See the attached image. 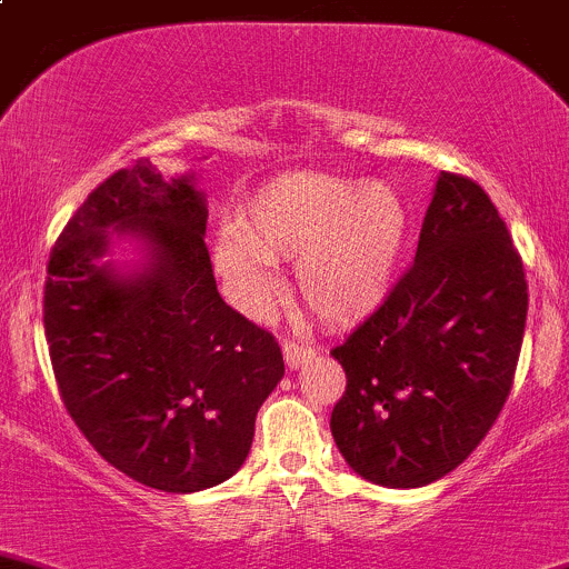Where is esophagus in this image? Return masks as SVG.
I'll return each mask as SVG.
<instances>
[{
	"mask_svg": "<svg viewBox=\"0 0 569 569\" xmlns=\"http://www.w3.org/2000/svg\"><path fill=\"white\" fill-rule=\"evenodd\" d=\"M282 350H284V361L290 370H296V367H301L303 361L312 359L315 356V348L309 342H301V339H290L287 337L282 342Z\"/></svg>",
	"mask_w": 569,
	"mask_h": 569,
	"instance_id": "obj_1",
	"label": "esophagus"
}]
</instances>
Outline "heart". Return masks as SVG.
<instances>
[{"instance_id":"b5f03b06","label":"heart","mask_w":569,"mask_h":569,"mask_svg":"<svg viewBox=\"0 0 569 569\" xmlns=\"http://www.w3.org/2000/svg\"><path fill=\"white\" fill-rule=\"evenodd\" d=\"M408 238V210L389 183L292 172L262 186L216 236L213 266L227 296L262 315L279 262H298L303 303L331 326L359 323L389 296Z\"/></svg>"}]
</instances>
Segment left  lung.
<instances>
[{"instance_id": "left-lung-1", "label": "left lung", "mask_w": 569, "mask_h": 569, "mask_svg": "<svg viewBox=\"0 0 569 569\" xmlns=\"http://www.w3.org/2000/svg\"><path fill=\"white\" fill-rule=\"evenodd\" d=\"M526 312L523 260L488 191L441 172L411 268L331 348L348 378L331 411L348 466L389 488L458 468L512 391Z\"/></svg>"}]
</instances>
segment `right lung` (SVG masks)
<instances>
[{
    "instance_id": "right-lung-1",
    "label": "right lung",
    "mask_w": 569,
    "mask_h": 569,
    "mask_svg": "<svg viewBox=\"0 0 569 569\" xmlns=\"http://www.w3.org/2000/svg\"><path fill=\"white\" fill-rule=\"evenodd\" d=\"M204 224L189 178L163 180L137 158L79 204L46 266V342L70 419L117 471L167 493L243 466L284 375L273 333L216 290ZM109 226L149 238L154 262L137 283L97 266Z\"/></svg>"
}]
</instances>
